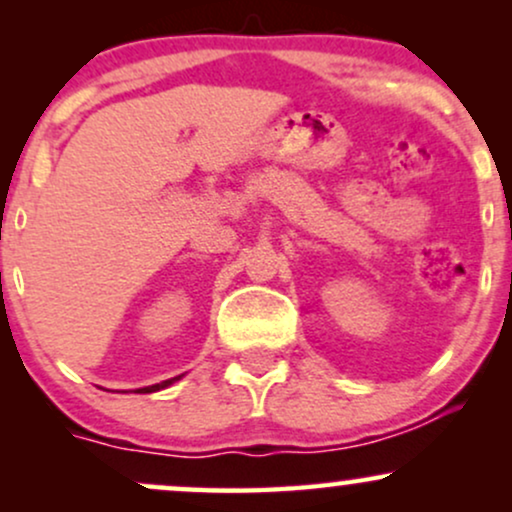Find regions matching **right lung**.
I'll return each mask as SVG.
<instances>
[{
    "label": "right lung",
    "mask_w": 512,
    "mask_h": 512,
    "mask_svg": "<svg viewBox=\"0 0 512 512\" xmlns=\"http://www.w3.org/2000/svg\"><path fill=\"white\" fill-rule=\"evenodd\" d=\"M182 375H178V378H170V380H163V383H156V385H149V387H139V390H134L137 395H149V392H158V390H166L168 385H173L175 380H180Z\"/></svg>",
    "instance_id": "right-lung-1"
}]
</instances>
